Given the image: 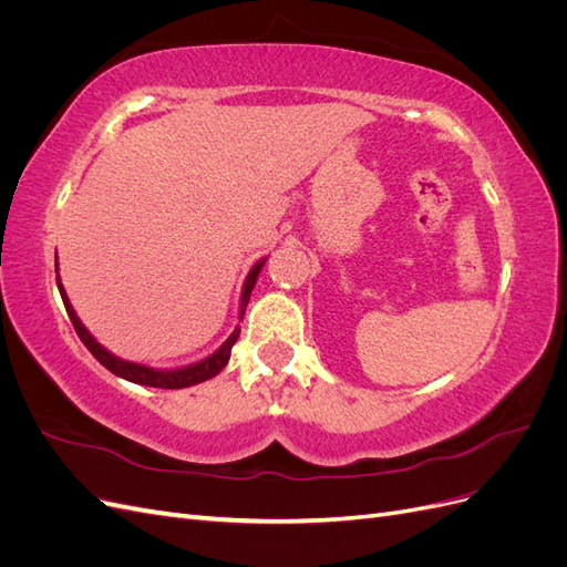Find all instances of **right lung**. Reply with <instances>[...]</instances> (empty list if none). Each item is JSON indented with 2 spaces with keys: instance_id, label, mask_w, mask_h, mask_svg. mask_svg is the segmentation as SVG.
<instances>
[{
  "instance_id": "1",
  "label": "right lung",
  "mask_w": 567,
  "mask_h": 567,
  "mask_svg": "<svg viewBox=\"0 0 567 567\" xmlns=\"http://www.w3.org/2000/svg\"><path fill=\"white\" fill-rule=\"evenodd\" d=\"M267 262V257H262V260H257L252 265V269L248 271V277L244 281V288H241V305H238V319H244V312H246V305L250 300V293L255 288V281L257 277H260V271ZM56 286H59V293L63 298V305H65V312L68 317H71L75 331L80 336V340L84 342V348H87L94 357L96 362L104 364L111 373L120 375V379H125L130 383H136V385H148V388H165V390H179V388H188V385H198L203 381H210L213 375H217L221 369L227 367L229 357H231V348L234 342L238 340V333H241V329H234V333L221 342V346L208 354L205 359H200V362H194L188 367H179V369H153V367H146V364H134V362H127V359H120L115 357L113 352H109L101 342H96V338L84 329V323L80 321V317L75 315L71 300H68L65 296V288L61 284V277H59V257H56Z\"/></svg>"
}]
</instances>
